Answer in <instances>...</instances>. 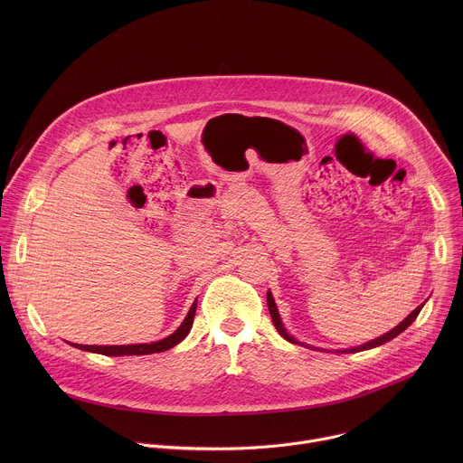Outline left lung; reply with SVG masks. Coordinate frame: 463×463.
Masks as SVG:
<instances>
[{"instance_id":"8db88e82","label":"left lung","mask_w":463,"mask_h":463,"mask_svg":"<svg viewBox=\"0 0 463 463\" xmlns=\"http://www.w3.org/2000/svg\"><path fill=\"white\" fill-rule=\"evenodd\" d=\"M268 306H269V313H271V318H273V324H275V327L279 329V334L286 339V341H289V343H293V345H304V343H300V341H297L293 335H289V332L286 329V326H284V322H282V318H280V313H279V307H277V304H275V298H273V293L271 291H268ZM425 306V302L421 304V306H418L405 320H402L398 326L395 327H392L390 332H386L384 335H381V337H377V339H372V341H368V343H364V345H359V346H354V348H345V350H335L337 354H355V352H363V350H370V348H377V346H381V345H384V343H388V341H392L393 337H398L400 334H403L405 329L416 320V317L420 315V311H421V307ZM307 348H313L311 345H306ZM315 350H320V348H315Z\"/></svg>"}]
</instances>
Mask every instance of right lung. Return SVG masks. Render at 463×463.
<instances>
[{
  "mask_svg": "<svg viewBox=\"0 0 463 463\" xmlns=\"http://www.w3.org/2000/svg\"><path fill=\"white\" fill-rule=\"evenodd\" d=\"M195 306H197V298L194 300L192 307L188 309L184 320L181 322V326L175 329V332L161 341L156 343H145V345H120V346H90V345H75L70 343L71 346L84 350V352H91V354H102V355H109V357H120V355H150V354H159V352H166L170 348H174L175 345H179L190 332L192 322H194V315H195Z\"/></svg>",
  "mask_w": 463,
  "mask_h": 463,
  "instance_id": "right-lung-1",
  "label": "right lung"
}]
</instances>
